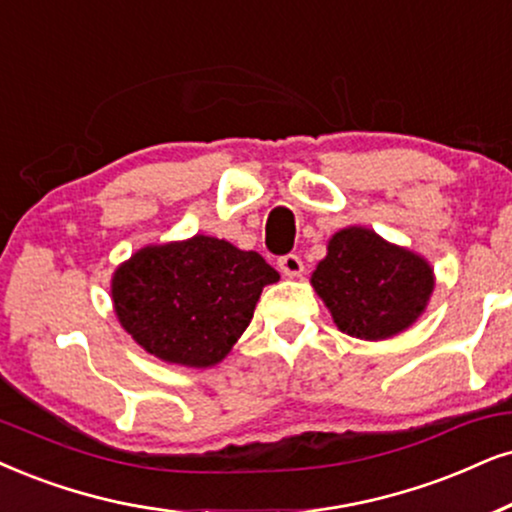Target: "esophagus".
<instances>
[{
    "label": "esophagus",
    "instance_id": "obj_1",
    "mask_svg": "<svg viewBox=\"0 0 512 512\" xmlns=\"http://www.w3.org/2000/svg\"><path fill=\"white\" fill-rule=\"evenodd\" d=\"M278 267H281L283 276H288V278H297L304 274V264L297 255H283L281 260H278Z\"/></svg>",
    "mask_w": 512,
    "mask_h": 512
}]
</instances>
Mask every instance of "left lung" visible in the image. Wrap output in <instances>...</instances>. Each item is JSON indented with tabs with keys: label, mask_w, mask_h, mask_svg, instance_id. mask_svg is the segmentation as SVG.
<instances>
[{
	"label": "left lung",
	"mask_w": 512,
	"mask_h": 512,
	"mask_svg": "<svg viewBox=\"0 0 512 512\" xmlns=\"http://www.w3.org/2000/svg\"><path fill=\"white\" fill-rule=\"evenodd\" d=\"M312 288L342 333L387 340L411 328L435 290V269L423 255L385 241L366 226L331 236Z\"/></svg>",
	"instance_id": "1"
}]
</instances>
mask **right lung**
Instances as JSON below:
<instances>
[{
    "instance_id": "right-lung-1",
    "label": "right lung",
    "mask_w": 512,
    "mask_h": 512,
    "mask_svg": "<svg viewBox=\"0 0 512 512\" xmlns=\"http://www.w3.org/2000/svg\"><path fill=\"white\" fill-rule=\"evenodd\" d=\"M278 271L255 250L196 234L144 245L111 278L120 326L155 359L212 368L236 345Z\"/></svg>"
}]
</instances>
